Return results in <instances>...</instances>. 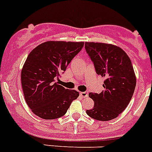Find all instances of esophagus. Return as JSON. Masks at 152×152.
I'll list each match as a JSON object with an SVG mask.
<instances>
[{"label": "esophagus", "instance_id": "esophagus-1", "mask_svg": "<svg viewBox=\"0 0 152 152\" xmlns=\"http://www.w3.org/2000/svg\"><path fill=\"white\" fill-rule=\"evenodd\" d=\"M80 95L82 96V97H88V92H80Z\"/></svg>", "mask_w": 152, "mask_h": 152}]
</instances>
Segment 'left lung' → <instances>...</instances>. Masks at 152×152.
Listing matches in <instances>:
<instances>
[{
  "label": "left lung",
  "instance_id": "obj_1",
  "mask_svg": "<svg viewBox=\"0 0 152 152\" xmlns=\"http://www.w3.org/2000/svg\"><path fill=\"white\" fill-rule=\"evenodd\" d=\"M85 49L96 74L105 78L100 94H89L94 106L86 113L96 120L109 121L117 117L131 100L136 84L133 66L128 55L117 45L86 42Z\"/></svg>",
  "mask_w": 152,
  "mask_h": 152
}]
</instances>
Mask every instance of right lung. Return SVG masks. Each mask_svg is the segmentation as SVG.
<instances>
[{
  "mask_svg": "<svg viewBox=\"0 0 152 152\" xmlns=\"http://www.w3.org/2000/svg\"><path fill=\"white\" fill-rule=\"evenodd\" d=\"M84 44L47 41L31 51L21 71V83L25 100L35 115L44 119L61 117L78 97L79 92L65 89L55 78L65 71Z\"/></svg>",
  "mask_w": 152,
  "mask_h": 152,
  "instance_id": "right-lung-1",
  "label": "right lung"
}]
</instances>
